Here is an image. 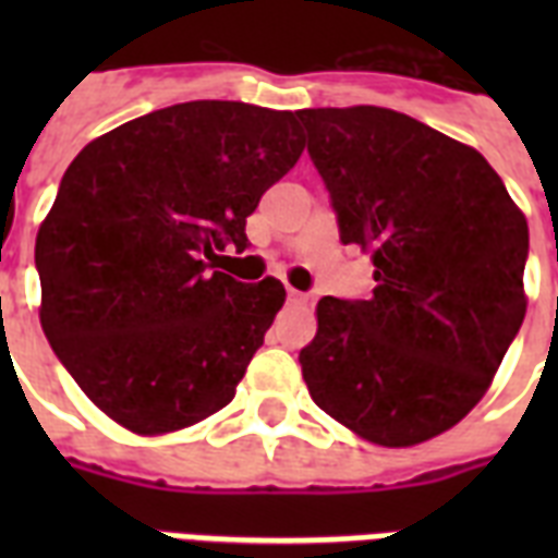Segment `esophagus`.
Instances as JSON below:
<instances>
[{
	"label": "esophagus",
	"mask_w": 558,
	"mask_h": 558,
	"mask_svg": "<svg viewBox=\"0 0 558 558\" xmlns=\"http://www.w3.org/2000/svg\"><path fill=\"white\" fill-rule=\"evenodd\" d=\"M287 301L292 306H304L306 304V295H304V292H298V289H287Z\"/></svg>",
	"instance_id": "34e87169"
}]
</instances>
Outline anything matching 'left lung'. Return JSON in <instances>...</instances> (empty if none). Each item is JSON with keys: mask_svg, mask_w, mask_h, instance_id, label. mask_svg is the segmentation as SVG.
Segmentation results:
<instances>
[{"mask_svg": "<svg viewBox=\"0 0 558 558\" xmlns=\"http://www.w3.org/2000/svg\"><path fill=\"white\" fill-rule=\"evenodd\" d=\"M367 298H322L301 350L315 405L379 446L437 437L477 405L527 313V219L466 144L381 107L301 109Z\"/></svg>", "mask_w": 558, "mask_h": 558, "instance_id": "left-lung-1", "label": "left lung"}]
</instances>
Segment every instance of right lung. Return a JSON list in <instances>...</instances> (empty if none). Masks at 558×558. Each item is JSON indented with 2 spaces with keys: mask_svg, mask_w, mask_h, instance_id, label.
<instances>
[{
  "mask_svg": "<svg viewBox=\"0 0 558 558\" xmlns=\"http://www.w3.org/2000/svg\"><path fill=\"white\" fill-rule=\"evenodd\" d=\"M304 153L295 112L191 100L86 144L39 226L43 330L81 390L135 434L234 399L283 283L214 271Z\"/></svg>",
  "mask_w": 558,
  "mask_h": 558,
  "instance_id": "1",
  "label": "right lung"
}]
</instances>
